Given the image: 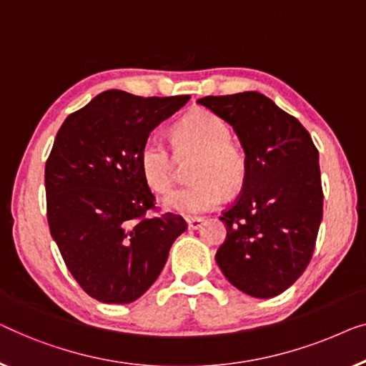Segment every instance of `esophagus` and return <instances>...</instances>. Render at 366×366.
<instances>
[{"label": "esophagus", "mask_w": 366, "mask_h": 366, "mask_svg": "<svg viewBox=\"0 0 366 366\" xmlns=\"http://www.w3.org/2000/svg\"><path fill=\"white\" fill-rule=\"evenodd\" d=\"M202 224H204V219H202V217H189V219H187L189 229H192V230L199 229Z\"/></svg>", "instance_id": "obj_1"}]
</instances>
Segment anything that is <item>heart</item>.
Returning <instances> with one entry per match:
<instances>
[{"label": "heart", "mask_w": 366, "mask_h": 366, "mask_svg": "<svg viewBox=\"0 0 366 366\" xmlns=\"http://www.w3.org/2000/svg\"><path fill=\"white\" fill-rule=\"evenodd\" d=\"M229 126L209 111L190 112L174 126L172 146L179 154L197 152L190 167L194 179L164 199V209L182 215L207 212L222 202L225 189L237 190L247 179V156L230 141ZM139 166L149 187L166 194L174 184V157L167 144L149 136L139 152Z\"/></svg>", "instance_id": "1"}]
</instances>
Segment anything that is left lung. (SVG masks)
Returning a JSON list of instances; mask_svg holds the SVG:
<instances>
[{"label":"left lung","instance_id":"obj_1","mask_svg":"<svg viewBox=\"0 0 366 366\" xmlns=\"http://www.w3.org/2000/svg\"><path fill=\"white\" fill-rule=\"evenodd\" d=\"M234 127L247 156V179L220 215L227 237L215 260L247 295L270 298L303 274L323 215L318 151L297 117L255 91L197 101Z\"/></svg>","mask_w":366,"mask_h":366}]
</instances>
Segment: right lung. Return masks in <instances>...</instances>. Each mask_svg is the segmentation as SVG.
I'll use <instances>...</instances> for the list:
<instances>
[{"label":"right lung","instance_id":"obj_1","mask_svg":"<svg viewBox=\"0 0 366 366\" xmlns=\"http://www.w3.org/2000/svg\"><path fill=\"white\" fill-rule=\"evenodd\" d=\"M189 99L104 91L56 134L44 169L49 230L71 275L102 303H131L146 293L187 229L171 212L146 217L156 197L139 152Z\"/></svg>","mask_w":366,"mask_h":366}]
</instances>
